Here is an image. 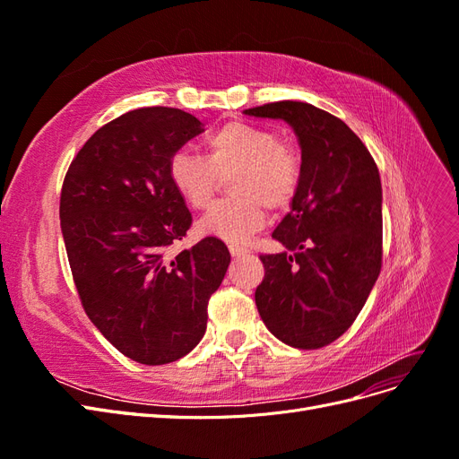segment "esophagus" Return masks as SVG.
I'll return each mask as SVG.
<instances>
[{
    "label": "esophagus",
    "mask_w": 459,
    "mask_h": 459,
    "mask_svg": "<svg viewBox=\"0 0 459 459\" xmlns=\"http://www.w3.org/2000/svg\"><path fill=\"white\" fill-rule=\"evenodd\" d=\"M230 253H231V256H243V255H247L248 251H247V248H245L243 245H239V243H230Z\"/></svg>",
    "instance_id": "obj_1"
}]
</instances>
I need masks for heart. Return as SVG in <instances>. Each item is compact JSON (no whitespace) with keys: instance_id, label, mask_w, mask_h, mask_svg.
Instances as JSON below:
<instances>
[{"instance_id":"b5f03b06","label":"heart","mask_w":459,"mask_h":459,"mask_svg":"<svg viewBox=\"0 0 459 459\" xmlns=\"http://www.w3.org/2000/svg\"><path fill=\"white\" fill-rule=\"evenodd\" d=\"M231 197L214 204L199 230L239 243L266 221V208L283 212L302 184V157L295 143L258 124L231 120L204 140V157L179 149L170 157L169 178L187 206H211L224 179Z\"/></svg>"}]
</instances>
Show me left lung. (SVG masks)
Here are the masks:
<instances>
[{
    "instance_id": "8db88e82",
    "label": "left lung",
    "mask_w": 459,
    "mask_h": 459,
    "mask_svg": "<svg viewBox=\"0 0 459 459\" xmlns=\"http://www.w3.org/2000/svg\"><path fill=\"white\" fill-rule=\"evenodd\" d=\"M283 118L299 135L302 184L272 238L293 255H260L255 300L273 335L302 351L349 329L383 264L381 178L362 140L327 110L275 101L245 110Z\"/></svg>"
}]
</instances>
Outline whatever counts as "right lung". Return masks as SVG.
Segmentation results:
<instances>
[{"label":"right lung","instance_id":"obj_1","mask_svg":"<svg viewBox=\"0 0 459 459\" xmlns=\"http://www.w3.org/2000/svg\"><path fill=\"white\" fill-rule=\"evenodd\" d=\"M201 132L182 108L130 110L76 152L61 189V230L82 307L117 351L145 366L195 349L230 266L216 238L170 251L193 218L169 162Z\"/></svg>","mask_w":459,"mask_h":459}]
</instances>
